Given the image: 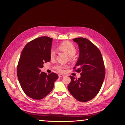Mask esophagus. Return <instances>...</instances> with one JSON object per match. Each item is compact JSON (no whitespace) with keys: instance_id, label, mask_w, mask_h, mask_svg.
I'll return each mask as SVG.
<instances>
[{"instance_id":"1","label":"esophagus","mask_w":125,"mask_h":125,"mask_svg":"<svg viewBox=\"0 0 125 125\" xmlns=\"http://www.w3.org/2000/svg\"><path fill=\"white\" fill-rule=\"evenodd\" d=\"M64 76H65V75H63V74H58V77H59V78L63 77H64Z\"/></svg>"}]
</instances>
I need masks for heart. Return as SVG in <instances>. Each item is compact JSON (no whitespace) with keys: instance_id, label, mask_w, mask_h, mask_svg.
<instances>
[{"instance_id":"1","label":"heart","mask_w":125,"mask_h":125,"mask_svg":"<svg viewBox=\"0 0 125 125\" xmlns=\"http://www.w3.org/2000/svg\"><path fill=\"white\" fill-rule=\"evenodd\" d=\"M58 48L60 51H62L65 52L69 56V58L70 60H73V56L77 52V49L74 46V45L69 42H64L60 44ZM55 52L54 50H52L50 52V57L51 59H54L55 57ZM67 67L66 65H57L55 69L59 73H63L64 69Z\"/></svg>"}]
</instances>
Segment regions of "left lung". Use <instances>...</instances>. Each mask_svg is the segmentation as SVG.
<instances>
[{"label":"left lung","mask_w":125,"mask_h":125,"mask_svg":"<svg viewBox=\"0 0 125 125\" xmlns=\"http://www.w3.org/2000/svg\"><path fill=\"white\" fill-rule=\"evenodd\" d=\"M73 40L78 44L80 51L73 69L81 73V77L75 79L70 75L68 89L77 100L88 102L95 97L101 88L105 75L104 63L99 49L89 40L78 37Z\"/></svg>","instance_id":"obj_1"}]
</instances>
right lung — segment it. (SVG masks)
<instances>
[{"label":"right lung","instance_id":"1","mask_svg":"<svg viewBox=\"0 0 125 125\" xmlns=\"http://www.w3.org/2000/svg\"><path fill=\"white\" fill-rule=\"evenodd\" d=\"M52 38L42 36L30 41L21 52L17 66V76L26 95L41 100L50 93L58 78L54 73L41 72L44 62L51 60Z\"/></svg>","mask_w":125,"mask_h":125}]
</instances>
